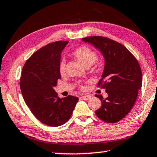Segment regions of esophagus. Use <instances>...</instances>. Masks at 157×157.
<instances>
[{"label":"esophagus","instance_id":"esophagus-1","mask_svg":"<svg viewBox=\"0 0 157 157\" xmlns=\"http://www.w3.org/2000/svg\"><path fill=\"white\" fill-rule=\"evenodd\" d=\"M81 98L84 100H88L89 99H90L91 98V96L90 95H85V96H82V97H81Z\"/></svg>","mask_w":157,"mask_h":157}]
</instances>
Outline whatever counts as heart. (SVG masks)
<instances>
[{
  "label": "heart",
  "mask_w": 157,
  "mask_h": 157,
  "mask_svg": "<svg viewBox=\"0 0 157 157\" xmlns=\"http://www.w3.org/2000/svg\"><path fill=\"white\" fill-rule=\"evenodd\" d=\"M72 55L85 67L92 65L97 59V53L91 48L86 46H82L77 48L72 53ZM59 72L61 75L64 73L65 63L63 61L60 62L59 65Z\"/></svg>",
  "instance_id": "obj_1"
}]
</instances>
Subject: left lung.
<instances>
[{"mask_svg": "<svg viewBox=\"0 0 157 157\" xmlns=\"http://www.w3.org/2000/svg\"><path fill=\"white\" fill-rule=\"evenodd\" d=\"M99 50L104 58V69L98 85H102L108 97H95L101 106L95 113L106 123H116L130 111L142 87V71L136 58L120 43L94 36L82 39Z\"/></svg>", "mask_w": 157, "mask_h": 157, "instance_id": "1", "label": "left lung"}]
</instances>
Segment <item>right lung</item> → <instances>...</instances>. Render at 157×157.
Instances as JSON below:
<instances>
[{"label": "right lung", "mask_w": 157, "mask_h": 157, "mask_svg": "<svg viewBox=\"0 0 157 157\" xmlns=\"http://www.w3.org/2000/svg\"><path fill=\"white\" fill-rule=\"evenodd\" d=\"M68 41L47 44L28 59L22 68L20 90L27 106L39 121L57 127L72 116L78 101L73 96L60 98L53 87L60 79V55Z\"/></svg>", "instance_id": "1"}]
</instances>
